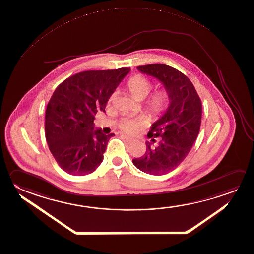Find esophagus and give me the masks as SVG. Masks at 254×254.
I'll use <instances>...</instances> for the list:
<instances>
[{"mask_svg": "<svg viewBox=\"0 0 254 254\" xmlns=\"http://www.w3.org/2000/svg\"><path fill=\"white\" fill-rule=\"evenodd\" d=\"M122 137L125 138V139H126L128 142H132V141L135 140L133 138H131V137H129V136H127V135H122Z\"/></svg>", "mask_w": 254, "mask_h": 254, "instance_id": "1", "label": "esophagus"}]
</instances>
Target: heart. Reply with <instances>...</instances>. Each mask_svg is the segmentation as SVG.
<instances>
[{
    "label": "heart",
    "mask_w": 254,
    "mask_h": 254,
    "mask_svg": "<svg viewBox=\"0 0 254 254\" xmlns=\"http://www.w3.org/2000/svg\"><path fill=\"white\" fill-rule=\"evenodd\" d=\"M127 88L129 92L132 94L136 99L144 100L148 97V94L151 91L153 84L148 78L143 75H135L129 78L127 81ZM116 96V92L112 93L108 98V104L114 101ZM170 104V96L169 93L166 89H160L155 93H153L150 97L145 102L146 110L148 114L154 117H159L164 115L167 110ZM146 125V121L143 118H130V117H124L122 118L118 126L122 130L128 133H134L138 130L139 127Z\"/></svg>",
    "instance_id": "b5f03b06"
}]
</instances>
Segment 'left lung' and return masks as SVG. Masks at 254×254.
<instances>
[{
  "mask_svg": "<svg viewBox=\"0 0 254 254\" xmlns=\"http://www.w3.org/2000/svg\"><path fill=\"white\" fill-rule=\"evenodd\" d=\"M144 74L157 78L170 96L166 113L155 122L146 142V152L134 158V166L148 175L161 176L176 169L184 161L198 137L202 106L198 93L189 78L168 65L138 66ZM160 141L154 145L155 138Z\"/></svg>",
  "mask_w": 254,
  "mask_h": 254,
  "instance_id": "1",
  "label": "left lung"
}]
</instances>
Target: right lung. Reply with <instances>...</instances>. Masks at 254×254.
<instances>
[{"label": "right lung", "mask_w": 254, "mask_h": 254, "mask_svg": "<svg viewBox=\"0 0 254 254\" xmlns=\"http://www.w3.org/2000/svg\"><path fill=\"white\" fill-rule=\"evenodd\" d=\"M129 70L82 71L55 90L46 110V141L57 164L69 175L86 176L100 166L115 134L95 129V116L98 111L105 112L111 94Z\"/></svg>", "instance_id": "obj_1"}]
</instances>
